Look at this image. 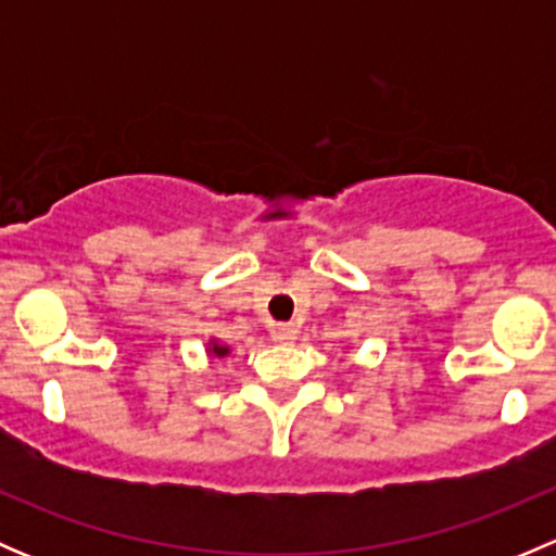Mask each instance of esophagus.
Segmentation results:
<instances>
[{"mask_svg":"<svg viewBox=\"0 0 556 556\" xmlns=\"http://www.w3.org/2000/svg\"><path fill=\"white\" fill-rule=\"evenodd\" d=\"M295 333H299L295 325H277V328H274V339H277L279 344H293Z\"/></svg>","mask_w":556,"mask_h":556,"instance_id":"34e87169","label":"esophagus"}]
</instances>
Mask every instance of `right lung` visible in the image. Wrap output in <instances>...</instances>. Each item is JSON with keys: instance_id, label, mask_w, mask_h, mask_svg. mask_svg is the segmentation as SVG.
Segmentation results:
<instances>
[{"instance_id": "obj_1", "label": "right lung", "mask_w": 556, "mask_h": 556, "mask_svg": "<svg viewBox=\"0 0 556 556\" xmlns=\"http://www.w3.org/2000/svg\"><path fill=\"white\" fill-rule=\"evenodd\" d=\"M228 355H231V346L223 344V341H217L215 336L206 341V357H212V361H220V357H228Z\"/></svg>"}]
</instances>
